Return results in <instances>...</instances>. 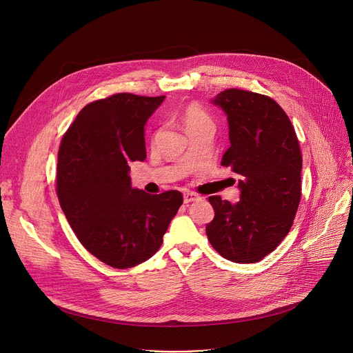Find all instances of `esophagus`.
I'll list each match as a JSON object with an SVG mask.
<instances>
[{"label": "esophagus", "mask_w": 353, "mask_h": 353, "mask_svg": "<svg viewBox=\"0 0 353 353\" xmlns=\"http://www.w3.org/2000/svg\"><path fill=\"white\" fill-rule=\"evenodd\" d=\"M201 196L195 192H191V191H187L184 192V203L188 204V203H192V201H198Z\"/></svg>", "instance_id": "obj_1"}]
</instances>
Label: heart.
I'll return each mask as SVG.
<instances>
[{"mask_svg":"<svg viewBox=\"0 0 353 353\" xmlns=\"http://www.w3.org/2000/svg\"><path fill=\"white\" fill-rule=\"evenodd\" d=\"M181 120L184 123V127L187 132L192 128H196L199 125H205V124H212L208 113L195 103H191L185 106V109L181 113Z\"/></svg>","mask_w":353,"mask_h":353,"instance_id":"heart-1","label":"heart"}]
</instances>
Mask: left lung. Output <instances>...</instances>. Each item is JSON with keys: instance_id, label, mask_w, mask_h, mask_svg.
<instances>
[{"instance_id": "left-lung-1", "label": "left lung", "mask_w": 353, "mask_h": 353, "mask_svg": "<svg viewBox=\"0 0 353 353\" xmlns=\"http://www.w3.org/2000/svg\"><path fill=\"white\" fill-rule=\"evenodd\" d=\"M211 102L228 116L230 146L222 166L240 176L239 203L208 198L207 236L233 263L261 261L289 233L301 195V154L292 123L274 99L226 89Z\"/></svg>"}]
</instances>
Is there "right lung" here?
Returning <instances> with one entry per match:
<instances>
[{"label":"right lung","mask_w":353,"mask_h":353,"mask_svg":"<svg viewBox=\"0 0 353 353\" xmlns=\"http://www.w3.org/2000/svg\"><path fill=\"white\" fill-rule=\"evenodd\" d=\"M165 96L117 93L86 105L63 137L57 163L61 210L82 245L124 270L152 257L183 204L172 190L131 185L130 163L146 159L145 124Z\"/></svg>","instance_id":"1"}]
</instances>
